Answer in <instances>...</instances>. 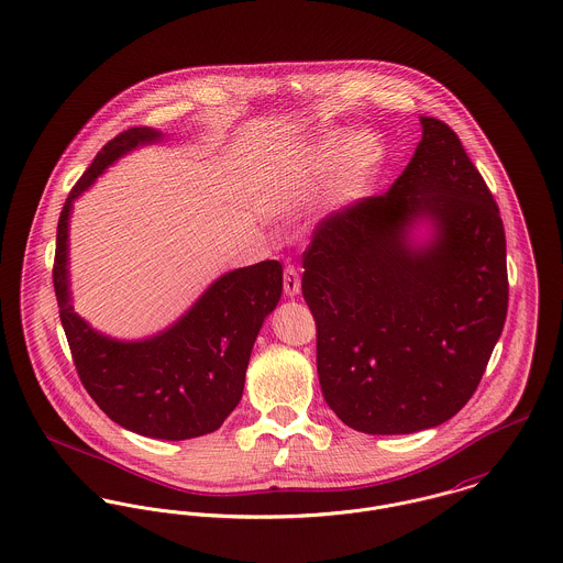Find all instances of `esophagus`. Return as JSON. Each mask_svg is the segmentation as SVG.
<instances>
[{
	"label": "esophagus",
	"mask_w": 563,
	"mask_h": 563,
	"mask_svg": "<svg viewBox=\"0 0 563 563\" xmlns=\"http://www.w3.org/2000/svg\"><path fill=\"white\" fill-rule=\"evenodd\" d=\"M283 287H285V294L289 298L294 296H300V289H302V283H300V274L294 265H287L285 267V276H283Z\"/></svg>",
	"instance_id": "obj_1"
}]
</instances>
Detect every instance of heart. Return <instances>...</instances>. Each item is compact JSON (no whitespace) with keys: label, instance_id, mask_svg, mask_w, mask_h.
Returning a JSON list of instances; mask_svg holds the SVG:
<instances>
[{"label":"heart","instance_id":"b5f03b06","mask_svg":"<svg viewBox=\"0 0 563 563\" xmlns=\"http://www.w3.org/2000/svg\"><path fill=\"white\" fill-rule=\"evenodd\" d=\"M384 143L375 132L330 130L285 158L280 167L283 199L294 208H302L317 199L332 174L328 183L330 201H360L373 190L384 167Z\"/></svg>","mask_w":563,"mask_h":563}]
</instances>
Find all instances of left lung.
<instances>
[{
	"label": "left lung",
	"mask_w": 563,
	"mask_h": 563,
	"mask_svg": "<svg viewBox=\"0 0 563 563\" xmlns=\"http://www.w3.org/2000/svg\"><path fill=\"white\" fill-rule=\"evenodd\" d=\"M422 139L386 195L323 218L303 253L328 407L353 431L409 434L456 416L508 312L499 208L456 132Z\"/></svg>",
	"instance_id": "left-lung-1"
}]
</instances>
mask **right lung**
Returning <instances> with one entry per match:
<instances>
[{"label":"right lung","instance_id":"obj_1","mask_svg":"<svg viewBox=\"0 0 563 563\" xmlns=\"http://www.w3.org/2000/svg\"><path fill=\"white\" fill-rule=\"evenodd\" d=\"M136 126L109 141L70 190L57 222L53 285L75 366L96 405L122 429L181 441L214 433L238 407L255 341L283 294V265L267 260L220 274L172 325L145 339H115L75 312L70 217L75 201L130 152L165 141Z\"/></svg>","mask_w":563,"mask_h":563}]
</instances>
